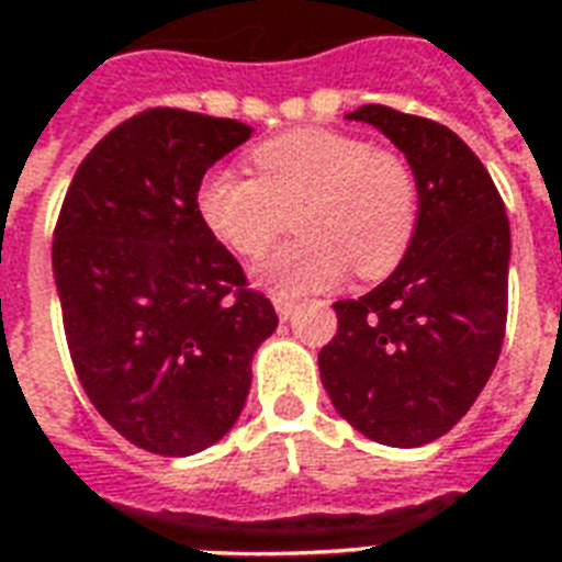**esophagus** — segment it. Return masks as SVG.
<instances>
[{"label":"esophagus","mask_w":562,"mask_h":562,"mask_svg":"<svg viewBox=\"0 0 562 562\" xmlns=\"http://www.w3.org/2000/svg\"><path fill=\"white\" fill-rule=\"evenodd\" d=\"M273 308H277V315H280L282 321H289V317L294 315L297 303H294L291 297H280V294H277V297H273Z\"/></svg>","instance_id":"esophagus-1"}]
</instances>
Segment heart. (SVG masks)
I'll list each match as a JSON object with an SVG mask.
<instances>
[{"label":"heart","instance_id":"1","mask_svg":"<svg viewBox=\"0 0 562 562\" xmlns=\"http://www.w3.org/2000/svg\"><path fill=\"white\" fill-rule=\"evenodd\" d=\"M254 178L212 171L198 212L238 256H259L291 224L300 236L256 265V282L282 297L333 289L352 271L379 280L402 262L419 215L417 175L396 151L333 127H297L250 151Z\"/></svg>","mask_w":562,"mask_h":562}]
</instances>
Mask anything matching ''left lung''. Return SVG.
I'll return each mask as SVG.
<instances>
[{"mask_svg": "<svg viewBox=\"0 0 562 562\" xmlns=\"http://www.w3.org/2000/svg\"><path fill=\"white\" fill-rule=\"evenodd\" d=\"M347 119L391 139L417 175L419 215L396 271L338 300L317 364L335 411L384 446L431 443L479 400L507 324L510 224L484 162L431 119L364 104Z\"/></svg>", "mask_w": 562, "mask_h": 562, "instance_id": "obj_1", "label": "left lung"}]
</instances>
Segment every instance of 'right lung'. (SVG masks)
Instances as JSON below:
<instances>
[{"label":"right lung","mask_w":562,"mask_h":562,"mask_svg":"<svg viewBox=\"0 0 562 562\" xmlns=\"http://www.w3.org/2000/svg\"><path fill=\"white\" fill-rule=\"evenodd\" d=\"M250 134L236 119L145 110L83 157L60 206L52 268L75 373L145 452L218 443L280 324L198 212L206 169Z\"/></svg>","instance_id":"add662e5"}]
</instances>
